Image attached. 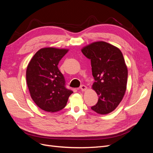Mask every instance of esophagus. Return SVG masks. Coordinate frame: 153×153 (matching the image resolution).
Segmentation results:
<instances>
[{
  "label": "esophagus",
  "mask_w": 153,
  "mask_h": 153,
  "mask_svg": "<svg viewBox=\"0 0 153 153\" xmlns=\"http://www.w3.org/2000/svg\"><path fill=\"white\" fill-rule=\"evenodd\" d=\"M80 89H81V91H82V92H84V91H87V87L85 85H82L80 86Z\"/></svg>",
  "instance_id": "obj_1"
}]
</instances>
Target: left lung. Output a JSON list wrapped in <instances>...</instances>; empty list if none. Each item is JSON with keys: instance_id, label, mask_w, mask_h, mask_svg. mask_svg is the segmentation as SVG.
Instances as JSON below:
<instances>
[{"instance_id": "obj_1", "label": "left lung", "mask_w": 153, "mask_h": 153, "mask_svg": "<svg viewBox=\"0 0 153 153\" xmlns=\"http://www.w3.org/2000/svg\"><path fill=\"white\" fill-rule=\"evenodd\" d=\"M91 59L92 86L98 96V101L91 109L101 115L112 112L121 103L126 90L128 68L121 51L105 41H96L81 50Z\"/></svg>"}]
</instances>
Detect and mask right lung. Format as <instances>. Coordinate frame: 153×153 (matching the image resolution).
Listing matches in <instances>:
<instances>
[{
	"instance_id": "1",
	"label": "right lung",
	"mask_w": 153,
	"mask_h": 153,
	"mask_svg": "<svg viewBox=\"0 0 153 153\" xmlns=\"http://www.w3.org/2000/svg\"><path fill=\"white\" fill-rule=\"evenodd\" d=\"M69 49L46 47L39 50L30 61L26 80L31 98L36 105L48 112L65 107L73 91L66 89L58 64Z\"/></svg>"
}]
</instances>
